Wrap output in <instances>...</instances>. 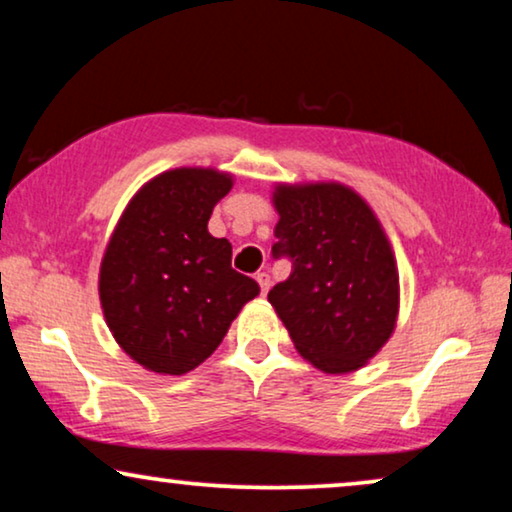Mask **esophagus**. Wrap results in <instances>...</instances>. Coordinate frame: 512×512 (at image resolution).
I'll return each instance as SVG.
<instances>
[{
	"label": "esophagus",
	"instance_id": "34e87169",
	"mask_svg": "<svg viewBox=\"0 0 512 512\" xmlns=\"http://www.w3.org/2000/svg\"><path fill=\"white\" fill-rule=\"evenodd\" d=\"M256 282H258V286H261V296H268V291H270V286H272V279H270L268 272H258Z\"/></svg>",
	"mask_w": 512,
	"mask_h": 512
}]
</instances>
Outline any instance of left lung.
<instances>
[{
  "label": "left lung",
  "mask_w": 512,
  "mask_h": 512,
  "mask_svg": "<svg viewBox=\"0 0 512 512\" xmlns=\"http://www.w3.org/2000/svg\"><path fill=\"white\" fill-rule=\"evenodd\" d=\"M272 256L291 275L268 300L293 345L324 373H349L394 331L398 272L380 221L340 184L279 186Z\"/></svg>",
  "instance_id": "8db88e82"
}]
</instances>
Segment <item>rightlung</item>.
<instances>
[{"instance_id": "obj_1", "label": "right lung", "mask_w": 512, "mask_h": 512, "mask_svg": "<svg viewBox=\"0 0 512 512\" xmlns=\"http://www.w3.org/2000/svg\"><path fill=\"white\" fill-rule=\"evenodd\" d=\"M233 179L181 167L130 200L100 270L104 319L118 345L153 373L184 375L228 333L254 279L233 270V247L207 221Z\"/></svg>"}]
</instances>
